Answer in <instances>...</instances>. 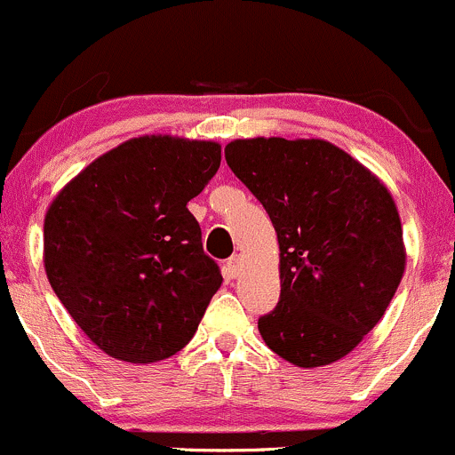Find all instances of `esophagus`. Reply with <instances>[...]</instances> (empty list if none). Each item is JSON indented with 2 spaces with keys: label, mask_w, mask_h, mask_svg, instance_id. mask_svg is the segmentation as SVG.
I'll return each mask as SVG.
<instances>
[{
  "label": "esophagus",
  "mask_w": 455,
  "mask_h": 455,
  "mask_svg": "<svg viewBox=\"0 0 455 455\" xmlns=\"http://www.w3.org/2000/svg\"><path fill=\"white\" fill-rule=\"evenodd\" d=\"M241 271H243L241 256H232V258H229L228 265H226V273H228V277H238V275H241Z\"/></svg>",
  "instance_id": "esophagus-1"
}]
</instances>
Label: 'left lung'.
Masks as SVG:
<instances>
[{
	"instance_id": "8db88e82",
	"label": "left lung",
	"mask_w": 455,
	"mask_h": 455,
	"mask_svg": "<svg viewBox=\"0 0 455 455\" xmlns=\"http://www.w3.org/2000/svg\"><path fill=\"white\" fill-rule=\"evenodd\" d=\"M228 167L262 204L280 243V301L258 319L288 363L340 360L378 325L405 268L393 195L364 164L321 139H238Z\"/></svg>"
}]
</instances>
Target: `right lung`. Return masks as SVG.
<instances>
[{"label": "right lung", "mask_w": 455, "mask_h": 455, "mask_svg": "<svg viewBox=\"0 0 455 455\" xmlns=\"http://www.w3.org/2000/svg\"><path fill=\"white\" fill-rule=\"evenodd\" d=\"M221 164V145L139 136L100 156L45 214L47 280L104 354L149 364L178 354L221 286L187 204Z\"/></svg>", "instance_id": "add662e5"}]
</instances>
